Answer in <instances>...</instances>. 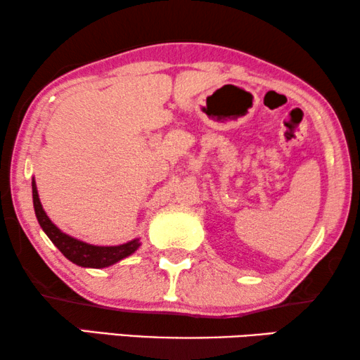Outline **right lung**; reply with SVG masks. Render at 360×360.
<instances>
[{
    "label": "right lung",
    "instance_id": "add662e5",
    "mask_svg": "<svg viewBox=\"0 0 360 360\" xmlns=\"http://www.w3.org/2000/svg\"><path fill=\"white\" fill-rule=\"evenodd\" d=\"M32 201H34V211H36L37 221L44 229V233L49 236V239L57 245V249L70 260V262L80 265V267H91V269H103L110 267V265L116 264L117 260L127 257L132 252H136L141 243L139 239L129 240V243L121 245H91L78 240L75 238H70L65 233H62L56 224L49 219L46 211L42 210L41 200H39L36 181L32 180Z\"/></svg>",
    "mask_w": 360,
    "mask_h": 360
}]
</instances>
